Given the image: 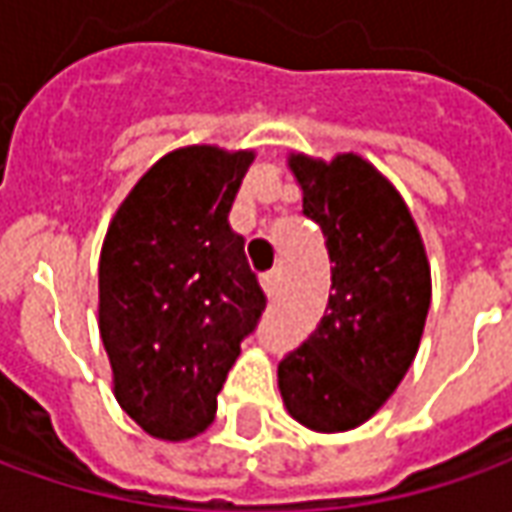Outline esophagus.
Returning a JSON list of instances; mask_svg holds the SVG:
<instances>
[{
    "instance_id": "esophagus-1",
    "label": "esophagus",
    "mask_w": 512,
    "mask_h": 512,
    "mask_svg": "<svg viewBox=\"0 0 512 512\" xmlns=\"http://www.w3.org/2000/svg\"><path fill=\"white\" fill-rule=\"evenodd\" d=\"M278 287H281V270H270L262 276V290L267 292V298H276Z\"/></svg>"
}]
</instances>
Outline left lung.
Returning <instances> with one entry per match:
<instances>
[{
	"label": "left lung",
	"instance_id": "obj_1",
	"mask_svg": "<svg viewBox=\"0 0 512 512\" xmlns=\"http://www.w3.org/2000/svg\"><path fill=\"white\" fill-rule=\"evenodd\" d=\"M303 217L320 225L331 295L317 329L278 362L290 415L315 432L365 424L410 370L432 301L424 242L393 183L365 158L290 155Z\"/></svg>",
	"mask_w": 512,
	"mask_h": 512
}]
</instances>
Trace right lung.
I'll return each mask as SVG.
<instances>
[{
  "mask_svg": "<svg viewBox=\"0 0 512 512\" xmlns=\"http://www.w3.org/2000/svg\"><path fill=\"white\" fill-rule=\"evenodd\" d=\"M250 150L181 147L144 172L100 253V337L114 396L147 435L186 440L214 421L217 393L267 298L228 211Z\"/></svg>",
  "mask_w": 512,
  "mask_h": 512,
  "instance_id": "1",
  "label": "right lung"
}]
</instances>
